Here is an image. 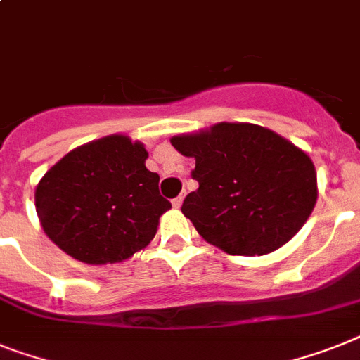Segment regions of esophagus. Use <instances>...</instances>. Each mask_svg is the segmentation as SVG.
Returning a JSON list of instances; mask_svg holds the SVG:
<instances>
[{"label": "esophagus", "instance_id": "obj_1", "mask_svg": "<svg viewBox=\"0 0 360 360\" xmlns=\"http://www.w3.org/2000/svg\"><path fill=\"white\" fill-rule=\"evenodd\" d=\"M182 202H184V197H182V195H180V197H176L173 200V206L174 207H180V206H182Z\"/></svg>", "mask_w": 360, "mask_h": 360}]
</instances>
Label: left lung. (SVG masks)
Segmentation results:
<instances>
[{
	"label": "left lung",
	"instance_id": "1",
	"mask_svg": "<svg viewBox=\"0 0 360 360\" xmlns=\"http://www.w3.org/2000/svg\"><path fill=\"white\" fill-rule=\"evenodd\" d=\"M195 158L198 182L182 213L210 245L231 255H263L289 243L313 212L319 189L307 154L252 123H219L171 138Z\"/></svg>",
	"mask_w": 360,
	"mask_h": 360
}]
</instances>
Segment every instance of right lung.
Segmentation results:
<instances>
[{
  "instance_id": "1",
  "label": "right lung",
  "mask_w": 360,
  "mask_h": 360,
  "mask_svg": "<svg viewBox=\"0 0 360 360\" xmlns=\"http://www.w3.org/2000/svg\"><path fill=\"white\" fill-rule=\"evenodd\" d=\"M147 156L143 143L114 134L58 160L34 191L46 236L88 265L120 263L145 248L171 207Z\"/></svg>"
}]
</instances>
